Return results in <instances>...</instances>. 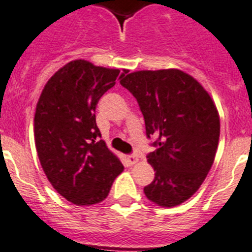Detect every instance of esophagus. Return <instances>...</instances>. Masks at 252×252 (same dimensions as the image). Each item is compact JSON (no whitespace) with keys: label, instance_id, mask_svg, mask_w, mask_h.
<instances>
[{"label":"esophagus","instance_id":"1","mask_svg":"<svg viewBox=\"0 0 252 252\" xmlns=\"http://www.w3.org/2000/svg\"><path fill=\"white\" fill-rule=\"evenodd\" d=\"M139 160V157L135 156V154H131V156H127V163L130 165H134L135 163H137Z\"/></svg>","mask_w":252,"mask_h":252}]
</instances>
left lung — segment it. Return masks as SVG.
I'll use <instances>...</instances> for the list:
<instances>
[{
  "label": "left lung",
  "mask_w": 252,
  "mask_h": 252,
  "mask_svg": "<svg viewBox=\"0 0 252 252\" xmlns=\"http://www.w3.org/2000/svg\"><path fill=\"white\" fill-rule=\"evenodd\" d=\"M136 98L147 137L156 148L147 156L156 171L144 188L148 199L171 208L190 199L212 168L218 148L219 115L212 98L181 70L136 71L121 80Z\"/></svg>",
  "instance_id": "obj_1"
}]
</instances>
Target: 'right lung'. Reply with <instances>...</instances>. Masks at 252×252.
I'll return each instance as SVG.
<instances>
[{
    "mask_svg": "<svg viewBox=\"0 0 252 252\" xmlns=\"http://www.w3.org/2000/svg\"><path fill=\"white\" fill-rule=\"evenodd\" d=\"M124 77L117 68L71 61L49 79L36 104L34 135L42 168L57 192L76 205L103 201L124 171L95 122L100 96Z\"/></svg>",
    "mask_w": 252,
    "mask_h": 252,
    "instance_id": "obj_1",
    "label": "right lung"
}]
</instances>
